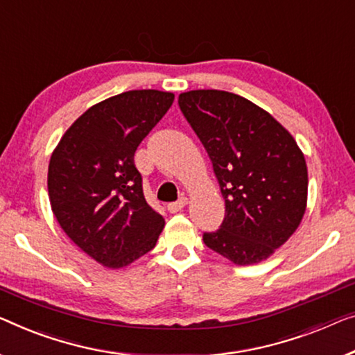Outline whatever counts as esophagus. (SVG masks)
<instances>
[{
    "label": "esophagus",
    "instance_id": "esophagus-1",
    "mask_svg": "<svg viewBox=\"0 0 355 355\" xmlns=\"http://www.w3.org/2000/svg\"><path fill=\"white\" fill-rule=\"evenodd\" d=\"M187 204H188V198H180L178 200H175V202L167 204V210L171 211V214H175V211L182 210Z\"/></svg>",
    "mask_w": 355,
    "mask_h": 355
}]
</instances>
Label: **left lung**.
I'll return each instance as SVG.
<instances>
[{
    "mask_svg": "<svg viewBox=\"0 0 355 355\" xmlns=\"http://www.w3.org/2000/svg\"><path fill=\"white\" fill-rule=\"evenodd\" d=\"M178 107L207 151L225 199L223 223L204 232V244L236 264L266 260L304 215L303 153L271 114L241 95L189 91L180 94Z\"/></svg>",
    "mask_w": 355,
    "mask_h": 355,
    "instance_id": "obj_1",
    "label": "left lung"
}]
</instances>
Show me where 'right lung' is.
Listing matches in <instances>:
<instances>
[{"label": "right lung", "mask_w": 355, "mask_h": 355, "mask_svg": "<svg viewBox=\"0 0 355 355\" xmlns=\"http://www.w3.org/2000/svg\"><path fill=\"white\" fill-rule=\"evenodd\" d=\"M173 102V94L129 91L94 105L52 153L51 207L75 244L108 268L153 250L164 228L146 202L134 155Z\"/></svg>", "instance_id": "obj_1"}]
</instances>
